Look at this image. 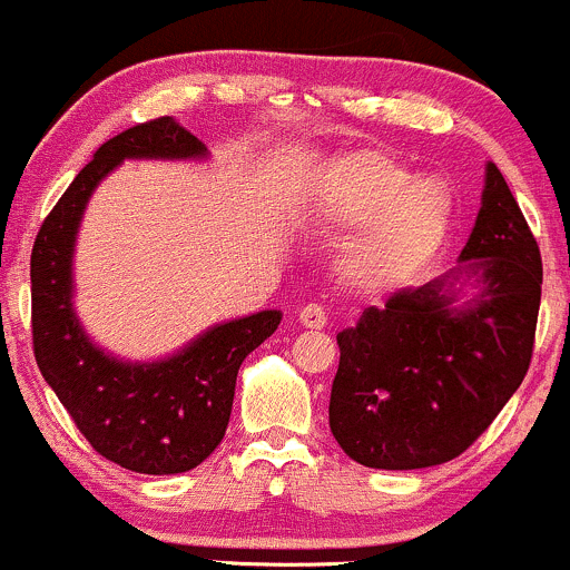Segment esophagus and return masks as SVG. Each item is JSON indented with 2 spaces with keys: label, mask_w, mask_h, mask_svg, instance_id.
Returning a JSON list of instances; mask_svg holds the SVG:
<instances>
[{
  "label": "esophagus",
  "mask_w": 570,
  "mask_h": 570,
  "mask_svg": "<svg viewBox=\"0 0 570 570\" xmlns=\"http://www.w3.org/2000/svg\"><path fill=\"white\" fill-rule=\"evenodd\" d=\"M298 321L307 328H324L326 326V313L321 304H307V307L298 309Z\"/></svg>",
  "instance_id": "1"
}]
</instances>
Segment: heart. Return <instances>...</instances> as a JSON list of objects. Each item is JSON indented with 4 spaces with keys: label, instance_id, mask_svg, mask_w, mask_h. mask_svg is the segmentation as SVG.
<instances>
[{
    "label": "heart",
    "instance_id": "1",
    "mask_svg": "<svg viewBox=\"0 0 570 570\" xmlns=\"http://www.w3.org/2000/svg\"><path fill=\"white\" fill-rule=\"evenodd\" d=\"M450 208L439 178H412L395 156L356 150L321 173L309 214L326 225L354 227L334 255L337 277L356 291H386L436 255Z\"/></svg>",
    "mask_w": 570,
    "mask_h": 570
}]
</instances>
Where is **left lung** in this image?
Listing matches in <instances>:
<instances>
[{"mask_svg": "<svg viewBox=\"0 0 570 570\" xmlns=\"http://www.w3.org/2000/svg\"><path fill=\"white\" fill-rule=\"evenodd\" d=\"M479 293L458 307L459 282ZM543 266L535 236L497 164L459 268L403 287L337 334L328 428L371 469H425L459 459L530 371Z\"/></svg>", "mask_w": 570, "mask_h": 570, "instance_id": "1", "label": "left lung"}]
</instances>
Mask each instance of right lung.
<instances>
[{
    "label": "right lung",
    "mask_w": 570,
    "mask_h": 570,
    "mask_svg": "<svg viewBox=\"0 0 570 570\" xmlns=\"http://www.w3.org/2000/svg\"><path fill=\"white\" fill-rule=\"evenodd\" d=\"M208 148L173 117L139 122L96 150L40 225L32 246V345L96 453L139 474H178L225 439L238 367L277 332L283 313L263 309L210 326L167 360L126 362L98 348L73 309V246L96 186L126 158H205Z\"/></svg>",
    "instance_id": "obj_1"
}]
</instances>
